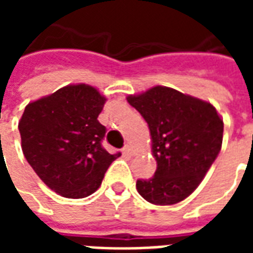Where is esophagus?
Instances as JSON below:
<instances>
[{"instance_id":"obj_1","label":"esophagus","mask_w":253,"mask_h":253,"mask_svg":"<svg viewBox=\"0 0 253 253\" xmlns=\"http://www.w3.org/2000/svg\"><path fill=\"white\" fill-rule=\"evenodd\" d=\"M123 154H126V156H131L132 154L131 146H128V145H127V146H125V148H123Z\"/></svg>"}]
</instances>
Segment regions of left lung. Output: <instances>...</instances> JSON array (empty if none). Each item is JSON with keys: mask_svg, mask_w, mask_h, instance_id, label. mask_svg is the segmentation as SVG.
Listing matches in <instances>:
<instances>
[{"mask_svg": "<svg viewBox=\"0 0 253 253\" xmlns=\"http://www.w3.org/2000/svg\"><path fill=\"white\" fill-rule=\"evenodd\" d=\"M152 135L157 169L137 180V190L153 205H175L201 184L221 150L223 122L210 103L167 86L127 97Z\"/></svg>", "mask_w": 253, "mask_h": 253, "instance_id": "8db88e82", "label": "left lung"}]
</instances>
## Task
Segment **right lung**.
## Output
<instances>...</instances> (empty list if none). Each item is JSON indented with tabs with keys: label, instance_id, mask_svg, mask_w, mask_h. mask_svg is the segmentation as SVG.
I'll return each mask as SVG.
<instances>
[{
	"label": "right lung",
	"instance_id": "obj_1",
	"mask_svg": "<svg viewBox=\"0 0 253 253\" xmlns=\"http://www.w3.org/2000/svg\"><path fill=\"white\" fill-rule=\"evenodd\" d=\"M105 97L86 84L67 85L25 107L19 122L28 164L47 187L65 198L93 194L121 153L103 148L105 127L97 121Z\"/></svg>",
	"mask_w": 253,
	"mask_h": 253
}]
</instances>
